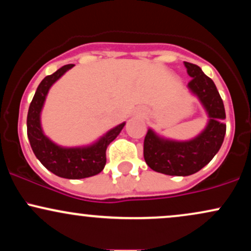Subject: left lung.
<instances>
[{
    "label": "left lung",
    "instance_id": "obj_1",
    "mask_svg": "<svg viewBox=\"0 0 251 251\" xmlns=\"http://www.w3.org/2000/svg\"><path fill=\"white\" fill-rule=\"evenodd\" d=\"M190 76L188 86L200 98L209 114L206 128L190 142L160 139L151 129L144 139V158L152 170L169 176H190L203 169L220 151L226 135V109L216 85L197 65L184 61Z\"/></svg>",
    "mask_w": 251,
    "mask_h": 251
}]
</instances>
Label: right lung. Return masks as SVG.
<instances>
[{
    "label": "right lung",
    "instance_id": "obj_1",
    "mask_svg": "<svg viewBox=\"0 0 251 251\" xmlns=\"http://www.w3.org/2000/svg\"><path fill=\"white\" fill-rule=\"evenodd\" d=\"M74 65H65L55 73L47 75L40 82L27 116V134L31 150L46 169L54 175L68 179H80L101 172L106 164V149L120 133L125 123L120 124L103 135L99 142L88 148L65 149L51 143L43 134L40 125V112L50 86Z\"/></svg>",
    "mask_w": 251,
    "mask_h": 251
}]
</instances>
